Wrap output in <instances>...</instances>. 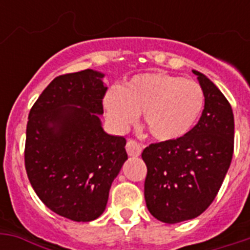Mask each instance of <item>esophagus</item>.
Wrapping results in <instances>:
<instances>
[{"label":"esophagus","instance_id":"obj_1","mask_svg":"<svg viewBox=\"0 0 250 250\" xmlns=\"http://www.w3.org/2000/svg\"><path fill=\"white\" fill-rule=\"evenodd\" d=\"M125 150H127L129 157H139L141 154V150H143V145L133 139H128L127 144H125Z\"/></svg>","mask_w":250,"mask_h":250}]
</instances>
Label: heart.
<instances>
[{
    "mask_svg": "<svg viewBox=\"0 0 250 250\" xmlns=\"http://www.w3.org/2000/svg\"><path fill=\"white\" fill-rule=\"evenodd\" d=\"M205 96L200 84L166 72L139 74L104 98L109 121L127 128L141 111V125L158 141L184 136L197 121Z\"/></svg>",
    "mask_w": 250,
    "mask_h": 250,
    "instance_id": "1",
    "label": "heart"
}]
</instances>
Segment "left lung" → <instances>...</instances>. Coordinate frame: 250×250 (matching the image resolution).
Listing matches in <instances>:
<instances>
[{
	"instance_id": "1",
	"label": "left lung",
	"mask_w": 250,
	"mask_h": 250,
	"mask_svg": "<svg viewBox=\"0 0 250 250\" xmlns=\"http://www.w3.org/2000/svg\"><path fill=\"white\" fill-rule=\"evenodd\" d=\"M197 75L205 106L184 136L150 144L143 150L146 165L144 196L153 217L165 223L193 219L214 201L233 154L235 123L229 102L204 74Z\"/></svg>"
}]
</instances>
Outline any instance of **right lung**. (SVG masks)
<instances>
[{
  "label": "right lung",
  "mask_w": 250,
  "mask_h": 250,
  "mask_svg": "<svg viewBox=\"0 0 250 250\" xmlns=\"http://www.w3.org/2000/svg\"><path fill=\"white\" fill-rule=\"evenodd\" d=\"M104 74L57 76L29 111L24 165L41 201L61 217L90 222L104 213L111 183L128 158L125 139L102 129Z\"/></svg>",
  "instance_id": "right-lung-1"
}]
</instances>
